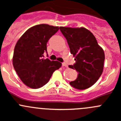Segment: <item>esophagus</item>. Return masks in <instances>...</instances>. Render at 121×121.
I'll list each match as a JSON object with an SVG mask.
<instances>
[{"instance_id": "1", "label": "esophagus", "mask_w": 121, "mask_h": 121, "mask_svg": "<svg viewBox=\"0 0 121 121\" xmlns=\"http://www.w3.org/2000/svg\"><path fill=\"white\" fill-rule=\"evenodd\" d=\"M62 66L67 67V64H66V63H62Z\"/></svg>"}]
</instances>
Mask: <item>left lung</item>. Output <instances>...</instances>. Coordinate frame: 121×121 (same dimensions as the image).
Here are the masks:
<instances>
[{
    "label": "left lung",
    "mask_w": 121,
    "mask_h": 121,
    "mask_svg": "<svg viewBox=\"0 0 121 121\" xmlns=\"http://www.w3.org/2000/svg\"><path fill=\"white\" fill-rule=\"evenodd\" d=\"M66 38L70 53L75 57L73 66H69L78 72L75 81L70 85L78 90H85L92 86L103 71L104 52L98 44L93 34L84 27H60Z\"/></svg>",
    "instance_id": "8db88e82"
}]
</instances>
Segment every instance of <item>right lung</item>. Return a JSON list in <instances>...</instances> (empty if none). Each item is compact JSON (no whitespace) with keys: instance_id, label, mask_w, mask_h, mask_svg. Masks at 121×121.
Wrapping results in <instances>:
<instances>
[{"instance_id":"obj_1","label":"right lung","mask_w":121,"mask_h":121,"mask_svg":"<svg viewBox=\"0 0 121 121\" xmlns=\"http://www.w3.org/2000/svg\"><path fill=\"white\" fill-rule=\"evenodd\" d=\"M58 30L57 26L36 25L28 29L15 45L12 58L13 68L21 81L31 88L43 86L54 71L61 67L58 61L42 58L47 51L48 40Z\"/></svg>"}]
</instances>
